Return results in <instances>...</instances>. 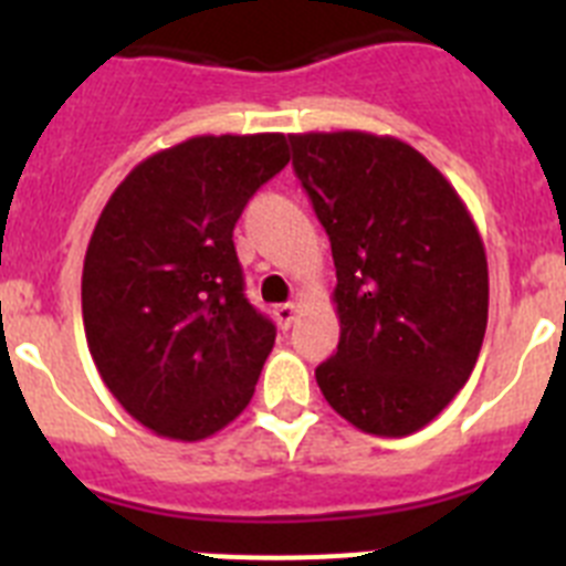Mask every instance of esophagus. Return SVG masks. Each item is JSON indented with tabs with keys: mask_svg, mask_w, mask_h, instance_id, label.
I'll use <instances>...</instances> for the list:
<instances>
[{
	"mask_svg": "<svg viewBox=\"0 0 566 566\" xmlns=\"http://www.w3.org/2000/svg\"><path fill=\"white\" fill-rule=\"evenodd\" d=\"M297 314H300V308L294 306V303H280V306H274V317H277V323L283 328L292 326L294 319H297Z\"/></svg>",
	"mask_w": 566,
	"mask_h": 566,
	"instance_id": "esophagus-1",
	"label": "esophagus"
}]
</instances>
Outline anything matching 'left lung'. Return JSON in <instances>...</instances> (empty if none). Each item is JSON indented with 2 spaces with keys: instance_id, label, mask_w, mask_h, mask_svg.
Masks as SVG:
<instances>
[{
  "instance_id": "obj_1",
  "label": "left lung",
  "mask_w": 566,
  "mask_h": 566,
  "mask_svg": "<svg viewBox=\"0 0 566 566\" xmlns=\"http://www.w3.org/2000/svg\"><path fill=\"white\" fill-rule=\"evenodd\" d=\"M332 240L339 343L319 391L374 437H408L468 382L488 328V258L457 189L411 144L359 129L289 135Z\"/></svg>"
}]
</instances>
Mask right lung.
I'll list each match as a JSON object with an SVG mask.
<instances>
[{
	"instance_id": "right-lung-1",
	"label": "right lung",
	"mask_w": 566,
	"mask_h": 566,
	"mask_svg": "<svg viewBox=\"0 0 566 566\" xmlns=\"http://www.w3.org/2000/svg\"><path fill=\"white\" fill-rule=\"evenodd\" d=\"M286 164L283 133L195 135L144 158L98 214L82 272L87 348L158 437L201 442L252 399L274 326L243 294L232 232Z\"/></svg>"
}]
</instances>
